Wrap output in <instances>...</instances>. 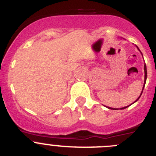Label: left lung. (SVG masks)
Listing matches in <instances>:
<instances>
[{"mask_svg": "<svg viewBox=\"0 0 156 156\" xmlns=\"http://www.w3.org/2000/svg\"><path fill=\"white\" fill-rule=\"evenodd\" d=\"M137 49H138V50H139V48H137ZM139 51H140V50H139ZM144 87H143L142 91H141V93H140V95L142 94V92H143V90H144V85H145V83H146V79H147V68H146V65H145V64H144ZM140 96H139V98H137V100L135 101L134 102H136V101H137V100H138V99H139V98H140ZM134 102H133V103H134ZM129 105L126 106V107H123V108H120V109H124V108H127V107H129ZM108 108H110V109H114V110H116V109H115V108H110V107H108ZM117 109H119V108H117Z\"/></svg>", "mask_w": 156, "mask_h": 156, "instance_id": "8db88e82", "label": "left lung"}]
</instances>
